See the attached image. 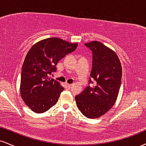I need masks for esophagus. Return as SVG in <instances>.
<instances>
[{
  "label": "esophagus",
  "instance_id": "1",
  "mask_svg": "<svg viewBox=\"0 0 146 146\" xmlns=\"http://www.w3.org/2000/svg\"><path fill=\"white\" fill-rule=\"evenodd\" d=\"M64 85H65V87H66V88H71V84H68L66 82L64 84Z\"/></svg>",
  "mask_w": 146,
  "mask_h": 146
}]
</instances>
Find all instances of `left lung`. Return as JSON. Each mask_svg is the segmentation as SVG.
Segmentation results:
<instances>
[{
    "instance_id": "left-lung-1",
    "label": "left lung",
    "mask_w": 146,
    "mask_h": 146,
    "mask_svg": "<svg viewBox=\"0 0 146 146\" xmlns=\"http://www.w3.org/2000/svg\"><path fill=\"white\" fill-rule=\"evenodd\" d=\"M93 53L90 82L81 94L75 97L79 110L85 117L102 116L115 104L121 86L122 68L115 51L98 41L85 43ZM92 81H91V80Z\"/></svg>"
}]
</instances>
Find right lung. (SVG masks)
<instances>
[{
	"instance_id": "add662e5",
	"label": "right lung",
	"mask_w": 146,
	"mask_h": 146,
	"mask_svg": "<svg viewBox=\"0 0 146 146\" xmlns=\"http://www.w3.org/2000/svg\"><path fill=\"white\" fill-rule=\"evenodd\" d=\"M78 45L49 38L36 42L27 53L22 67L20 91L25 104L34 113H44L58 102L64 88L49 75L56 71L58 62L74 51Z\"/></svg>"
}]
</instances>
